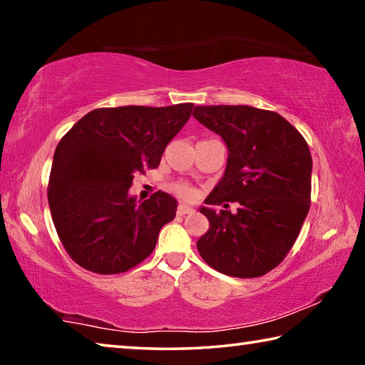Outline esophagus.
<instances>
[{"instance_id": "esophagus-1", "label": "esophagus", "mask_w": 365, "mask_h": 365, "mask_svg": "<svg viewBox=\"0 0 365 365\" xmlns=\"http://www.w3.org/2000/svg\"><path fill=\"white\" fill-rule=\"evenodd\" d=\"M193 211H195V209L191 207V206H188V205H185V202H180V205H178V207H177V214H178V215L191 214Z\"/></svg>"}]
</instances>
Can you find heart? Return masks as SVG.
I'll return each mask as SVG.
<instances>
[{
  "mask_svg": "<svg viewBox=\"0 0 365 365\" xmlns=\"http://www.w3.org/2000/svg\"><path fill=\"white\" fill-rule=\"evenodd\" d=\"M174 191L180 197H191V196H193V190H191L187 183H175Z\"/></svg>",
  "mask_w": 365,
  "mask_h": 365,
  "instance_id": "b5f03b06",
  "label": "heart"
}]
</instances>
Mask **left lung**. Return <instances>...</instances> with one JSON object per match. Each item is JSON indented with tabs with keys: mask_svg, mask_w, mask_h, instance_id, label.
<instances>
[{
	"mask_svg": "<svg viewBox=\"0 0 365 365\" xmlns=\"http://www.w3.org/2000/svg\"><path fill=\"white\" fill-rule=\"evenodd\" d=\"M193 117L224 138L227 169L201 207L209 230L197 251L220 274L255 279L275 269L298 238L311 207L312 158L302 135L274 110L196 106ZM227 200L240 205L227 212Z\"/></svg>",
	"mask_w": 365,
	"mask_h": 365,
	"instance_id": "obj_1",
	"label": "left lung"
}]
</instances>
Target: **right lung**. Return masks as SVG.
<instances>
[{"label": "right lung", "instance_id": "add662e5", "mask_svg": "<svg viewBox=\"0 0 365 365\" xmlns=\"http://www.w3.org/2000/svg\"><path fill=\"white\" fill-rule=\"evenodd\" d=\"M193 106L100 108L61 138L48 202L61 243L80 267L122 274L151 255L159 230L175 217L177 201L156 191L137 202L128 188L135 175L158 168Z\"/></svg>", "mask_w": 365, "mask_h": 365}]
</instances>
